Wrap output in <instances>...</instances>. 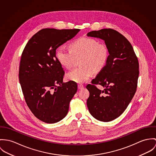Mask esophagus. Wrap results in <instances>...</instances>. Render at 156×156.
Returning <instances> with one entry per match:
<instances>
[{"mask_svg": "<svg viewBox=\"0 0 156 156\" xmlns=\"http://www.w3.org/2000/svg\"><path fill=\"white\" fill-rule=\"evenodd\" d=\"M78 89H79V90L82 89V88H84V86H83V84H79L78 85Z\"/></svg>", "mask_w": 156, "mask_h": 156, "instance_id": "esophagus-1", "label": "esophagus"}]
</instances>
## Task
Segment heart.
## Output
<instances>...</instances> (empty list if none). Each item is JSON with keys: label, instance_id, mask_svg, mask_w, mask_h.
<instances>
[{"label": "heart", "instance_id": "obj_1", "mask_svg": "<svg viewBox=\"0 0 156 156\" xmlns=\"http://www.w3.org/2000/svg\"><path fill=\"white\" fill-rule=\"evenodd\" d=\"M68 50L60 47L56 50L58 62L66 68H71L80 58L81 66L69 72L68 80L77 83L88 80L94 72H99L105 66L109 57V49L103 43L93 38L81 37L73 41Z\"/></svg>", "mask_w": 156, "mask_h": 156}]
</instances>
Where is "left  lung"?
I'll use <instances>...</instances> for the list:
<instances>
[{"label":"left lung","instance_id":"1","mask_svg":"<svg viewBox=\"0 0 156 156\" xmlns=\"http://www.w3.org/2000/svg\"><path fill=\"white\" fill-rule=\"evenodd\" d=\"M87 36L105 41L109 57L104 69L87 85L90 92L87 105L91 115L99 121H111L123 113L138 86L139 62L130 42L112 29L91 31ZM101 85L105 88L99 90Z\"/></svg>","mask_w":156,"mask_h":156}]
</instances>
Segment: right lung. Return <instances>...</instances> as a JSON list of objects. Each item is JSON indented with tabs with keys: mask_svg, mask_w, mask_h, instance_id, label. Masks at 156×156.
I'll list each match as a JSON object with an SVG mask.
<instances>
[{
	"mask_svg": "<svg viewBox=\"0 0 156 156\" xmlns=\"http://www.w3.org/2000/svg\"><path fill=\"white\" fill-rule=\"evenodd\" d=\"M80 29H43L25 46L18 77L27 105L35 117L46 123L60 121L67 115L77 84L63 83L65 71L56 57L57 48Z\"/></svg>",
	"mask_w": 156,
	"mask_h": 156,
	"instance_id": "1",
	"label": "right lung"
}]
</instances>
